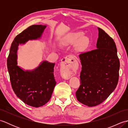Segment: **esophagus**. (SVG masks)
Segmentation results:
<instances>
[{
  "label": "esophagus",
  "instance_id": "34e87169",
  "mask_svg": "<svg viewBox=\"0 0 128 128\" xmlns=\"http://www.w3.org/2000/svg\"><path fill=\"white\" fill-rule=\"evenodd\" d=\"M64 62L62 64L60 72L61 75L64 78H70L74 74V71H73V62H74V59L71 58L70 56H66L64 58Z\"/></svg>",
  "mask_w": 128,
  "mask_h": 128
}]
</instances>
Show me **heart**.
<instances>
[{"mask_svg": "<svg viewBox=\"0 0 128 128\" xmlns=\"http://www.w3.org/2000/svg\"><path fill=\"white\" fill-rule=\"evenodd\" d=\"M83 34V33L81 32H76L69 34L66 39L64 40V43L66 44H69V43H73L76 42V47L80 50H83L85 48L88 46L89 43V40L88 38L85 36H81Z\"/></svg>", "mask_w": 128, "mask_h": 128, "instance_id": "obj_1", "label": "heart"}]
</instances>
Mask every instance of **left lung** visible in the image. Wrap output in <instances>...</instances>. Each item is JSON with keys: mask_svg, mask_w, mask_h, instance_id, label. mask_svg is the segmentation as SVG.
I'll use <instances>...</instances> for the list:
<instances>
[{"mask_svg": "<svg viewBox=\"0 0 128 128\" xmlns=\"http://www.w3.org/2000/svg\"><path fill=\"white\" fill-rule=\"evenodd\" d=\"M97 49L79 55L81 85L76 92L80 103L94 107L102 103L118 84L120 62L114 40L98 28Z\"/></svg>", "mask_w": 128, "mask_h": 128, "instance_id": "1", "label": "left lung"}]
</instances>
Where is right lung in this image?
I'll use <instances>...</instances> for the list:
<instances>
[{
    "label": "right lung",
    "mask_w": 128,
    "mask_h": 128,
    "mask_svg": "<svg viewBox=\"0 0 128 128\" xmlns=\"http://www.w3.org/2000/svg\"><path fill=\"white\" fill-rule=\"evenodd\" d=\"M46 28V25H32L16 36L7 59L13 91L22 101L34 107H41L50 99L56 85L54 76L55 63L43 61L36 69L25 71L17 66V50L19 44L40 38Z\"/></svg>",
    "instance_id": "obj_1"
}]
</instances>
